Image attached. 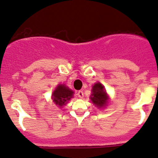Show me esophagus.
I'll return each mask as SVG.
<instances>
[{
    "label": "esophagus",
    "mask_w": 158,
    "mask_h": 158,
    "mask_svg": "<svg viewBox=\"0 0 158 158\" xmlns=\"http://www.w3.org/2000/svg\"><path fill=\"white\" fill-rule=\"evenodd\" d=\"M77 96L79 98H82L84 97V92L82 91H77Z\"/></svg>",
    "instance_id": "1"
}]
</instances>
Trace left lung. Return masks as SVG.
<instances>
[{"label": "left lung", "instance_id": "1", "mask_svg": "<svg viewBox=\"0 0 158 158\" xmlns=\"http://www.w3.org/2000/svg\"><path fill=\"white\" fill-rule=\"evenodd\" d=\"M92 94L91 96V100L95 106L98 108L104 107L107 104V94L104 90L102 85L101 83H97L93 86Z\"/></svg>", "mask_w": 158, "mask_h": 158}]
</instances>
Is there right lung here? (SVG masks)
<instances>
[{"label":"right lung","instance_id":"right-lung-1","mask_svg":"<svg viewBox=\"0 0 158 158\" xmlns=\"http://www.w3.org/2000/svg\"><path fill=\"white\" fill-rule=\"evenodd\" d=\"M73 92L64 85H60L52 93L53 102L60 107H62L70 100Z\"/></svg>","mask_w":158,"mask_h":158}]
</instances>
